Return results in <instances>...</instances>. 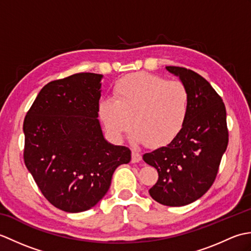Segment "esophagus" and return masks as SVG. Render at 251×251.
Here are the masks:
<instances>
[{
    "mask_svg": "<svg viewBox=\"0 0 251 251\" xmlns=\"http://www.w3.org/2000/svg\"><path fill=\"white\" fill-rule=\"evenodd\" d=\"M140 161H141V154L139 153V151L132 150L131 151V162L132 163H138Z\"/></svg>",
    "mask_w": 251,
    "mask_h": 251,
    "instance_id": "1",
    "label": "esophagus"
}]
</instances>
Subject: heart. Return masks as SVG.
<instances>
[{"mask_svg":"<svg viewBox=\"0 0 251 251\" xmlns=\"http://www.w3.org/2000/svg\"><path fill=\"white\" fill-rule=\"evenodd\" d=\"M113 98L99 103V116L112 139L121 141L134 123V140L158 147L173 140L189 114L183 83L147 72L128 74L114 85Z\"/></svg>","mask_w":251,"mask_h":251,"instance_id":"heart-1","label":"heart"}]
</instances>
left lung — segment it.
Returning a JSON list of instances; mask_svg holds the SVG:
<instances>
[{
  "label": "left lung",
  "mask_w": 251,
  "mask_h": 251,
  "mask_svg": "<svg viewBox=\"0 0 251 251\" xmlns=\"http://www.w3.org/2000/svg\"><path fill=\"white\" fill-rule=\"evenodd\" d=\"M190 94L189 114L179 134L166 147L143 154L157 170L149 190L162 205L179 207L199 200L214 183L228 142L226 105L206 79L181 67H166Z\"/></svg>",
  "instance_id": "8db88e82"
}]
</instances>
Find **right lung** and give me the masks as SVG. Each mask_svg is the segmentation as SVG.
Here are the masks:
<instances>
[{"label": "right lung", "instance_id": "1", "mask_svg": "<svg viewBox=\"0 0 251 251\" xmlns=\"http://www.w3.org/2000/svg\"><path fill=\"white\" fill-rule=\"evenodd\" d=\"M101 78L76 73L50 82L24 121L25 166L45 199L67 212L94 207L115 169L131 159L128 148L111 145L101 130Z\"/></svg>", "mask_w": 251, "mask_h": 251}]
</instances>
